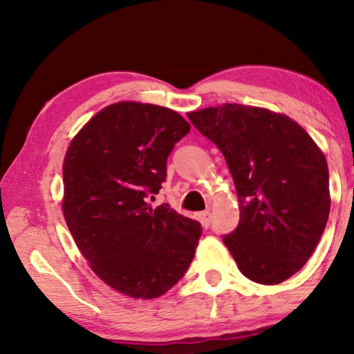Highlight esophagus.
<instances>
[{"mask_svg": "<svg viewBox=\"0 0 354 354\" xmlns=\"http://www.w3.org/2000/svg\"><path fill=\"white\" fill-rule=\"evenodd\" d=\"M198 219H200L203 227H209L211 212H209V211H203V212H200V214H198Z\"/></svg>", "mask_w": 354, "mask_h": 354, "instance_id": "esophagus-1", "label": "esophagus"}]
</instances>
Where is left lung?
<instances>
[{
  "mask_svg": "<svg viewBox=\"0 0 354 354\" xmlns=\"http://www.w3.org/2000/svg\"><path fill=\"white\" fill-rule=\"evenodd\" d=\"M217 145L234 177L240 222L224 243L240 272L261 285L292 277L311 258L330 212L322 149L288 115L245 104L187 113Z\"/></svg>",
  "mask_w": 354,
  "mask_h": 354,
  "instance_id": "obj_1",
  "label": "left lung"
}]
</instances>
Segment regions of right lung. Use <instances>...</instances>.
Here are the masks:
<instances>
[{
	"label": "right lung",
	"instance_id": "add662e5",
	"mask_svg": "<svg viewBox=\"0 0 354 354\" xmlns=\"http://www.w3.org/2000/svg\"><path fill=\"white\" fill-rule=\"evenodd\" d=\"M188 132L176 111L119 101L98 111L66 151V224L90 269L125 297H161L195 256L200 222L147 203L161 190L167 156Z\"/></svg>",
	"mask_w": 354,
	"mask_h": 354
}]
</instances>
